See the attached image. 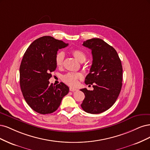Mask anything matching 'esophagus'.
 <instances>
[{"label": "esophagus", "mask_w": 150, "mask_h": 150, "mask_svg": "<svg viewBox=\"0 0 150 150\" xmlns=\"http://www.w3.org/2000/svg\"><path fill=\"white\" fill-rule=\"evenodd\" d=\"M78 90L76 89V88H72V87H70V91H72V92H74V91H77Z\"/></svg>", "instance_id": "esophagus-1"}]
</instances>
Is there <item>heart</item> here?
Returning a JSON list of instances; mask_svg holds the SVG:
<instances>
[{"label":"heart","instance_id":"obj_1","mask_svg":"<svg viewBox=\"0 0 150 150\" xmlns=\"http://www.w3.org/2000/svg\"><path fill=\"white\" fill-rule=\"evenodd\" d=\"M71 54L75 59L80 63L84 62L86 59V56L85 53L79 49H75L71 51ZM65 58V54L64 52L60 51L58 52L55 56V64L58 67H61L64 64V60ZM82 74L81 73H72L69 72L62 77L63 81L69 86H76L79 83V80L82 78Z\"/></svg>","mask_w":150,"mask_h":150}]
</instances>
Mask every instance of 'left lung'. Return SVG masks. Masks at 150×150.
<instances>
[{
	"instance_id": "8db88e82",
	"label": "left lung",
	"mask_w": 150,
	"mask_h": 150,
	"mask_svg": "<svg viewBox=\"0 0 150 150\" xmlns=\"http://www.w3.org/2000/svg\"><path fill=\"white\" fill-rule=\"evenodd\" d=\"M83 45L91 50L93 57L86 85L93 90L81 89L85 98L81 107L85 112L98 114L108 110L118 98L122 86L123 69L117 51L100 38H91Z\"/></svg>"
}]
</instances>
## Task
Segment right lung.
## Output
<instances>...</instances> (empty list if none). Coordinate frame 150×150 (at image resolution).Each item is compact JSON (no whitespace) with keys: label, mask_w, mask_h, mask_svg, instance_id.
<instances>
[{"label":"right lung","mask_w":150,"mask_h":150,"mask_svg":"<svg viewBox=\"0 0 150 150\" xmlns=\"http://www.w3.org/2000/svg\"><path fill=\"white\" fill-rule=\"evenodd\" d=\"M51 36H43L28 47L20 66V85L24 99L29 107L40 114L52 113L59 107L69 88L64 83L50 84L55 70V56L59 49L68 46Z\"/></svg>","instance_id":"right-lung-1"}]
</instances>
